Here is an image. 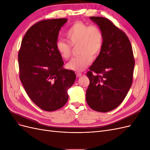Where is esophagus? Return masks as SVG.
I'll return each instance as SVG.
<instances>
[{"instance_id":"esophagus-1","label":"esophagus","mask_w":150,"mask_h":150,"mask_svg":"<svg viewBox=\"0 0 150 150\" xmlns=\"http://www.w3.org/2000/svg\"><path fill=\"white\" fill-rule=\"evenodd\" d=\"M83 76V74L81 73V72H77L76 73V76L78 77V78H80V77H81Z\"/></svg>"}]
</instances>
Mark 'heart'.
<instances>
[{"instance_id": "1", "label": "heart", "mask_w": 150, "mask_h": 150, "mask_svg": "<svg viewBox=\"0 0 150 150\" xmlns=\"http://www.w3.org/2000/svg\"><path fill=\"white\" fill-rule=\"evenodd\" d=\"M66 35L70 44L63 40H57V51L62 58L68 59L72 55L71 46H78L81 54L68 62L67 67L75 72H82L91 63L93 57H97L101 51L104 42L102 31L97 26L78 21L70 27Z\"/></svg>"}]
</instances>
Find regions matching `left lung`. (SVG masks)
<instances>
[{"instance_id": "8db88e82", "label": "left lung", "mask_w": 150, "mask_h": 150, "mask_svg": "<svg viewBox=\"0 0 150 150\" xmlns=\"http://www.w3.org/2000/svg\"><path fill=\"white\" fill-rule=\"evenodd\" d=\"M102 31L101 52L89 67L86 99L93 110L106 112L124 100L133 82L134 59L127 35L106 18L90 17Z\"/></svg>"}]
</instances>
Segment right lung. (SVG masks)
I'll list each match as a JSON object with an SVG mask.
<instances>
[{"mask_svg":"<svg viewBox=\"0 0 150 150\" xmlns=\"http://www.w3.org/2000/svg\"><path fill=\"white\" fill-rule=\"evenodd\" d=\"M67 19L40 21L27 31L18 54L21 83L30 99L46 111L64 106L67 90L74 84L73 71L63 67L56 48L59 30Z\"/></svg>","mask_w":150,"mask_h":150,"instance_id":"obj_1","label":"right lung"}]
</instances>
